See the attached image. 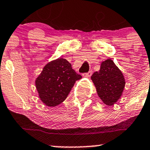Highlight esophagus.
Wrapping results in <instances>:
<instances>
[{"label": "esophagus", "mask_w": 150, "mask_h": 150, "mask_svg": "<svg viewBox=\"0 0 150 150\" xmlns=\"http://www.w3.org/2000/svg\"><path fill=\"white\" fill-rule=\"evenodd\" d=\"M92 74H93V71H92V70H90V71L88 72V73L83 74V76L88 77H88L91 76L92 75Z\"/></svg>", "instance_id": "34e87169"}]
</instances>
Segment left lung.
I'll list each match as a JSON object with an SVG mask.
<instances>
[{
	"instance_id": "8db88e82",
	"label": "left lung",
	"mask_w": 150,
	"mask_h": 150,
	"mask_svg": "<svg viewBox=\"0 0 150 150\" xmlns=\"http://www.w3.org/2000/svg\"><path fill=\"white\" fill-rule=\"evenodd\" d=\"M98 96L107 105L117 103L122 95L125 79L122 72L112 59L102 62L100 69L91 76Z\"/></svg>"
}]
</instances>
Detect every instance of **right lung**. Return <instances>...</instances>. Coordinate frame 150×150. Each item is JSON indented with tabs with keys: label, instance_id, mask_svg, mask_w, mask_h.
Returning <instances> with one entry per match:
<instances>
[{
	"label": "right lung",
	"instance_id": "obj_1",
	"mask_svg": "<svg viewBox=\"0 0 150 150\" xmlns=\"http://www.w3.org/2000/svg\"><path fill=\"white\" fill-rule=\"evenodd\" d=\"M81 79L67 59L58 58L44 67L36 80V86L42 102L55 107L66 99L76 81Z\"/></svg>",
	"mask_w": 150,
	"mask_h": 150
}]
</instances>
